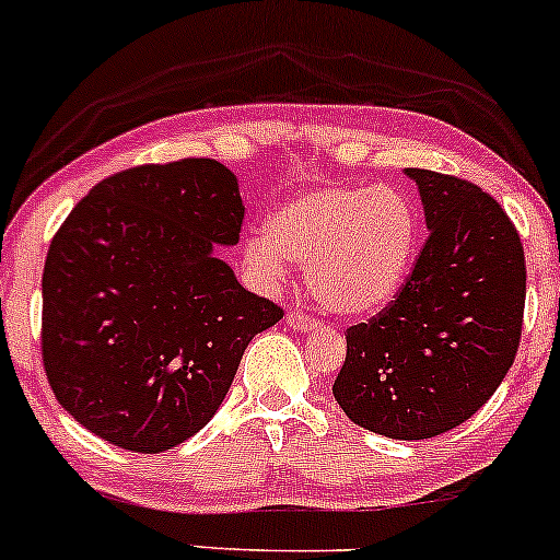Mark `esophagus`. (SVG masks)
I'll list each match as a JSON object with an SVG mask.
<instances>
[{"mask_svg":"<svg viewBox=\"0 0 560 560\" xmlns=\"http://www.w3.org/2000/svg\"><path fill=\"white\" fill-rule=\"evenodd\" d=\"M285 319H288V325H291V328L299 330V332H312V330L319 328L317 319H312L310 314H304V312H299V310L288 312Z\"/></svg>","mask_w":560,"mask_h":560,"instance_id":"1","label":"esophagus"}]
</instances>
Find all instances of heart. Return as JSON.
Returning a JSON list of instances; mask_svg holds the SVG:
<instances>
[{
    "label": "heart",
    "instance_id": "1",
    "mask_svg": "<svg viewBox=\"0 0 560 560\" xmlns=\"http://www.w3.org/2000/svg\"><path fill=\"white\" fill-rule=\"evenodd\" d=\"M418 211L392 185L314 187L272 211L267 232L243 246L261 282L304 264L306 288L338 317H368L405 285L418 256Z\"/></svg>",
    "mask_w": 560,
    "mask_h": 560
}]
</instances>
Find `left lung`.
<instances>
[{"label":"left lung","mask_w":560,"mask_h":560,"mask_svg":"<svg viewBox=\"0 0 560 560\" xmlns=\"http://www.w3.org/2000/svg\"><path fill=\"white\" fill-rule=\"evenodd\" d=\"M429 241L397 299L347 330L332 397L362 429L401 442L466 423L516 360L524 246L508 213L466 179L405 168Z\"/></svg>","instance_id":"8db88e82"}]
</instances>
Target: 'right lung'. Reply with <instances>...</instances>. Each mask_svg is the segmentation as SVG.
Wrapping results in <instances>:
<instances>
[{
    "label": "right lung",
    "mask_w": 560,
    "mask_h": 560,
    "mask_svg": "<svg viewBox=\"0 0 560 560\" xmlns=\"http://www.w3.org/2000/svg\"><path fill=\"white\" fill-rule=\"evenodd\" d=\"M243 213L237 177L211 159L118 172L68 213L44 264L42 354L94 436L144 455L196 436L250 338L282 317L213 254Z\"/></svg>",
    "instance_id": "right-lung-1"
}]
</instances>
